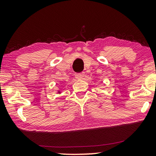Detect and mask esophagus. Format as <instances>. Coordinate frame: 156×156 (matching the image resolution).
Wrapping results in <instances>:
<instances>
[{"instance_id":"1","label":"esophagus","mask_w":156,"mask_h":156,"mask_svg":"<svg viewBox=\"0 0 156 156\" xmlns=\"http://www.w3.org/2000/svg\"><path fill=\"white\" fill-rule=\"evenodd\" d=\"M84 73H76L75 77L77 80H81L82 78L84 77Z\"/></svg>"}]
</instances>
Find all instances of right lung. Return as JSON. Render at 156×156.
Segmentation results:
<instances>
[{"label":"right lung","mask_w":156,"mask_h":156,"mask_svg":"<svg viewBox=\"0 0 156 156\" xmlns=\"http://www.w3.org/2000/svg\"><path fill=\"white\" fill-rule=\"evenodd\" d=\"M62 94V89H60V88H59L58 89V90H57V91H56V94Z\"/></svg>","instance_id":"add662e5"}]
</instances>
